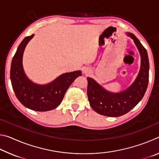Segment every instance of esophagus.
Here are the masks:
<instances>
[{
  "label": "esophagus",
  "mask_w": 159,
  "mask_h": 159,
  "mask_svg": "<svg viewBox=\"0 0 159 159\" xmlns=\"http://www.w3.org/2000/svg\"><path fill=\"white\" fill-rule=\"evenodd\" d=\"M85 73H86V72H85Z\"/></svg>",
  "instance_id": "obj_1"
}]
</instances>
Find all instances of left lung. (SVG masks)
I'll use <instances>...</instances> for the list:
<instances>
[{
	"instance_id": "1",
	"label": "left lung",
	"mask_w": 159,
	"mask_h": 159,
	"mask_svg": "<svg viewBox=\"0 0 159 159\" xmlns=\"http://www.w3.org/2000/svg\"><path fill=\"white\" fill-rule=\"evenodd\" d=\"M126 34L133 40L141 57L140 69L133 84L122 92L114 93L104 89L94 79L87 78V95L91 107L107 116H120L130 111L140 102L148 86L149 63L147 50L133 34Z\"/></svg>"
}]
</instances>
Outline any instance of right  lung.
Instances as JSON below:
<instances>
[{
	"mask_svg": "<svg viewBox=\"0 0 159 159\" xmlns=\"http://www.w3.org/2000/svg\"><path fill=\"white\" fill-rule=\"evenodd\" d=\"M34 36L25 38L18 46L12 60L10 80L16 97L24 106L34 111H47L60 105L69 86L82 74L80 71L63 74L45 85L29 80L24 71L22 58L26 45Z\"/></svg>",
	"mask_w": 159,
	"mask_h": 159,
	"instance_id": "add662e5",
	"label": "right lung"
}]
</instances>
